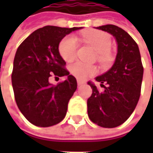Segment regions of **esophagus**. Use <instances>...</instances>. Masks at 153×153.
I'll list each match as a JSON object with an SVG mask.
<instances>
[{
	"label": "esophagus",
	"mask_w": 153,
	"mask_h": 153,
	"mask_svg": "<svg viewBox=\"0 0 153 153\" xmlns=\"http://www.w3.org/2000/svg\"><path fill=\"white\" fill-rule=\"evenodd\" d=\"M77 83H78V85H79V86H81V85L85 84V82H84V81H82V80H80V79H77Z\"/></svg>",
	"instance_id": "esophagus-1"
}]
</instances>
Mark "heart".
Here are the masks:
<instances>
[{"label":"heart","mask_w":153,"mask_h":153,"mask_svg":"<svg viewBox=\"0 0 153 153\" xmlns=\"http://www.w3.org/2000/svg\"><path fill=\"white\" fill-rule=\"evenodd\" d=\"M84 38L98 53V60L103 64L108 63L110 60L109 52L111 48V40L110 35L101 31H88L84 33ZM58 49L61 56L65 61H73L77 56V39L72 35L65 37L60 42ZM70 70L74 76L80 79H86L87 78L93 76L97 74V68L94 65H87L80 61L73 64L70 67Z\"/></svg>","instance_id":"b5f03b06"}]
</instances>
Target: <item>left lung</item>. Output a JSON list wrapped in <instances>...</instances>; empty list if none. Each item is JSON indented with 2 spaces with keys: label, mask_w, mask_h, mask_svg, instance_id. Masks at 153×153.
<instances>
[{
  "label": "left lung",
  "mask_w": 153,
  "mask_h": 153,
  "mask_svg": "<svg viewBox=\"0 0 153 153\" xmlns=\"http://www.w3.org/2000/svg\"><path fill=\"white\" fill-rule=\"evenodd\" d=\"M112 34L118 44V53L112 67L96 78L104 91L88 82L92 95L88 99L90 120L103 128H116L132 114L141 94L143 67L138 45L123 29L113 25L97 27Z\"/></svg>",
  "instance_id": "1"
}]
</instances>
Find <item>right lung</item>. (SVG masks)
<instances>
[{
    "mask_svg": "<svg viewBox=\"0 0 153 153\" xmlns=\"http://www.w3.org/2000/svg\"><path fill=\"white\" fill-rule=\"evenodd\" d=\"M81 27L65 28L47 25L32 33L17 48L11 74L16 103L32 124L46 128L64 120L69 100L77 88L58 45L66 35ZM67 76L56 85L49 78Z\"/></svg>",
    "mask_w": 153,
    "mask_h": 153,
    "instance_id": "1",
    "label": "right lung"
}]
</instances>
